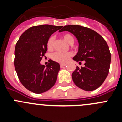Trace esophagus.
Masks as SVG:
<instances>
[{"instance_id": "34e87169", "label": "esophagus", "mask_w": 122, "mask_h": 122, "mask_svg": "<svg viewBox=\"0 0 122 122\" xmlns=\"http://www.w3.org/2000/svg\"><path fill=\"white\" fill-rule=\"evenodd\" d=\"M60 68H63L65 66H66V64H63V63H61V64L60 65Z\"/></svg>"}]
</instances>
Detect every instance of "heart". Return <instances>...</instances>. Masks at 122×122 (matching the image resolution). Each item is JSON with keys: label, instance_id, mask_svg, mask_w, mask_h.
Returning a JSON list of instances; mask_svg holds the SVG:
<instances>
[{"label": "heart", "instance_id": "b5f03b06", "mask_svg": "<svg viewBox=\"0 0 122 122\" xmlns=\"http://www.w3.org/2000/svg\"><path fill=\"white\" fill-rule=\"evenodd\" d=\"M62 37L66 42H67L69 44H73L74 41V38L68 33H65L62 35ZM54 36H51L48 38L47 43H46V46L47 48L49 51H52L54 48ZM73 56V54L70 52H66V53H61L59 52H56L54 53L52 56V59L60 63H65L70 60L71 57Z\"/></svg>", "mask_w": 122, "mask_h": 122}]
</instances>
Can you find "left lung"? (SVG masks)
Segmentation results:
<instances>
[{"mask_svg": "<svg viewBox=\"0 0 122 122\" xmlns=\"http://www.w3.org/2000/svg\"><path fill=\"white\" fill-rule=\"evenodd\" d=\"M68 31L77 38L79 51L73 58L79 63L84 60V67L77 66L72 74L76 86L86 91L96 90L108 75L111 52L107 43L101 35L89 28L77 25H65L59 32Z\"/></svg>", "mask_w": 122, "mask_h": 122, "instance_id": "obj_1", "label": "left lung"}]
</instances>
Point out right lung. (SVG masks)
<instances>
[{"label":"right lung","instance_id":"add662e5","mask_svg":"<svg viewBox=\"0 0 122 122\" xmlns=\"http://www.w3.org/2000/svg\"><path fill=\"white\" fill-rule=\"evenodd\" d=\"M62 26L45 24L25 31L17 41L14 65L19 81L27 90L40 94L52 88L57 81L60 65L49 60L46 67L40 64L51 35Z\"/></svg>","mask_w":122,"mask_h":122}]
</instances>
